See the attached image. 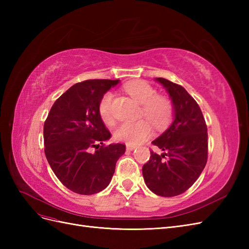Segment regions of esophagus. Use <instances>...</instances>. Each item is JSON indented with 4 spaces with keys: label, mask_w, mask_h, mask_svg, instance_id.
<instances>
[{
    "label": "esophagus",
    "mask_w": 249,
    "mask_h": 249,
    "mask_svg": "<svg viewBox=\"0 0 249 249\" xmlns=\"http://www.w3.org/2000/svg\"><path fill=\"white\" fill-rule=\"evenodd\" d=\"M136 147H137V145L130 144V143H126V149H127V150H134Z\"/></svg>",
    "instance_id": "esophagus-1"
}]
</instances>
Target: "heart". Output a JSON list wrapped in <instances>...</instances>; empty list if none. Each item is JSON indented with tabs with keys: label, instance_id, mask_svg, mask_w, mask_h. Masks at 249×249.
I'll use <instances>...</instances> for the list:
<instances>
[{
	"label": "heart",
	"instance_id": "1",
	"mask_svg": "<svg viewBox=\"0 0 249 249\" xmlns=\"http://www.w3.org/2000/svg\"><path fill=\"white\" fill-rule=\"evenodd\" d=\"M126 92L133 99L143 105L142 115L152 124L156 129H164L172 119L173 106L172 103L164 96L157 95L156 90L144 81H134L125 86ZM113 99L112 92L103 95L99 104V113L103 122L107 124L114 123L113 114ZM146 120H139L135 123H124L115 130V138L119 141H124L130 144H138L149 138L152 134V127Z\"/></svg>",
	"mask_w": 249,
	"mask_h": 249
}]
</instances>
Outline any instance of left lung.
<instances>
[{"label": "left lung", "instance_id": "obj_1", "mask_svg": "<svg viewBox=\"0 0 249 249\" xmlns=\"http://www.w3.org/2000/svg\"><path fill=\"white\" fill-rule=\"evenodd\" d=\"M155 81L169 94L173 120L168 129L152 142L163 153L158 155L150 150L142 175L153 193L172 197L189 189L205 168L208 129L199 106L184 87L163 78Z\"/></svg>", "mask_w": 249, "mask_h": 249}]
</instances>
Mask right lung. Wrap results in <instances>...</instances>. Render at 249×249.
I'll list each match as a JSON object with an SVG mask.
<instances>
[{"label": "right lung", "mask_w": 249, "mask_h": 249, "mask_svg": "<svg viewBox=\"0 0 249 249\" xmlns=\"http://www.w3.org/2000/svg\"><path fill=\"white\" fill-rule=\"evenodd\" d=\"M119 80L77 83L53 105L43 126L44 153L52 170L74 193L90 195L106 188L125 145L111 138L99 113V104ZM91 147L97 148L90 153Z\"/></svg>", "instance_id": "right-lung-1"}]
</instances>
